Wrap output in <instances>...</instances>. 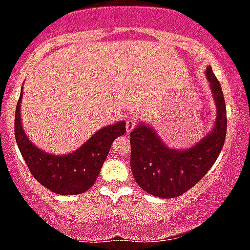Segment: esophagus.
Returning <instances> with one entry per match:
<instances>
[{"label":"esophagus","instance_id":"1","mask_svg":"<svg viewBox=\"0 0 250 250\" xmlns=\"http://www.w3.org/2000/svg\"><path fill=\"white\" fill-rule=\"evenodd\" d=\"M136 122L137 120L135 119V117H130V119L127 120V122H125V127H127V133H130L131 130L135 128V125H136Z\"/></svg>","mask_w":250,"mask_h":250}]
</instances>
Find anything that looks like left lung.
<instances>
[{
	"instance_id": "left-lung-1",
	"label": "left lung",
	"mask_w": 250,
	"mask_h": 250,
	"mask_svg": "<svg viewBox=\"0 0 250 250\" xmlns=\"http://www.w3.org/2000/svg\"><path fill=\"white\" fill-rule=\"evenodd\" d=\"M206 76L216 104V122L212 133L188 150H172L148 125L130 133V167L141 188L159 198H176L197 184L208 172L224 146L227 131L226 104L221 85L207 67Z\"/></svg>"
}]
</instances>
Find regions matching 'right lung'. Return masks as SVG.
<instances>
[{"instance_id":"1","label":"right lung","mask_w":250,"mask_h":250,"mask_svg":"<svg viewBox=\"0 0 250 250\" xmlns=\"http://www.w3.org/2000/svg\"><path fill=\"white\" fill-rule=\"evenodd\" d=\"M21 100L22 93L15 112V137L35 179L58 194H80L89 190L100 173L113 141L125 133V122L102 128L70 155L53 156L36 148L24 134L21 125Z\"/></svg>"}]
</instances>
